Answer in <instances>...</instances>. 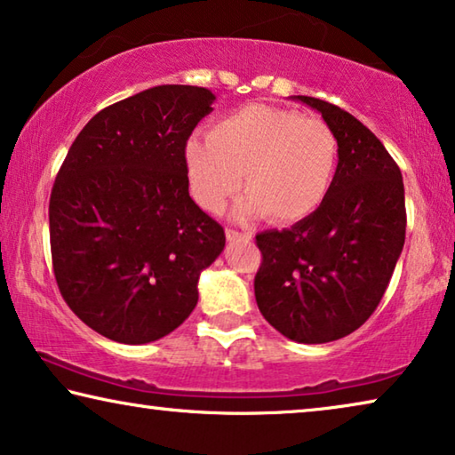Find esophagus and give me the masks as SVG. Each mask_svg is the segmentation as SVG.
<instances>
[{
  "instance_id": "obj_1",
  "label": "esophagus",
  "mask_w": 455,
  "mask_h": 455,
  "mask_svg": "<svg viewBox=\"0 0 455 455\" xmlns=\"http://www.w3.org/2000/svg\"><path fill=\"white\" fill-rule=\"evenodd\" d=\"M227 239L228 241H251V233H241V230L227 228Z\"/></svg>"
}]
</instances>
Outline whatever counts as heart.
I'll return each instance as SVG.
<instances>
[{
	"label": "heart",
	"instance_id": "heart-1",
	"mask_svg": "<svg viewBox=\"0 0 455 455\" xmlns=\"http://www.w3.org/2000/svg\"><path fill=\"white\" fill-rule=\"evenodd\" d=\"M339 142L327 122L288 108L251 104L186 147L189 189L208 212H219L241 188V219L298 222L318 210L333 186Z\"/></svg>",
	"mask_w": 455,
	"mask_h": 455
}]
</instances>
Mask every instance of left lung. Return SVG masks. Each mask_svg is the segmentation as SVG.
Masks as SVG:
<instances>
[{
	"mask_svg": "<svg viewBox=\"0 0 455 455\" xmlns=\"http://www.w3.org/2000/svg\"><path fill=\"white\" fill-rule=\"evenodd\" d=\"M333 128L339 165L327 198L294 227L255 236V300L283 337L329 343L368 321L404 245V186L376 134L329 101L296 96Z\"/></svg>",
	"mask_w": 455,
	"mask_h": 455,
	"instance_id": "left-lung-1",
	"label": "left lung"
}]
</instances>
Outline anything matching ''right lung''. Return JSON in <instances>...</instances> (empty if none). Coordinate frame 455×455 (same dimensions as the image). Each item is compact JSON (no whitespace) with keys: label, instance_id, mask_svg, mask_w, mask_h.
Masks as SVG:
<instances>
[{"label":"right lung","instance_id":"1","mask_svg":"<svg viewBox=\"0 0 455 455\" xmlns=\"http://www.w3.org/2000/svg\"><path fill=\"white\" fill-rule=\"evenodd\" d=\"M214 93L157 85L98 112L77 134L49 204L54 280L87 327L142 345L178 329L225 228L189 198L186 145Z\"/></svg>","mask_w":455,"mask_h":455}]
</instances>
